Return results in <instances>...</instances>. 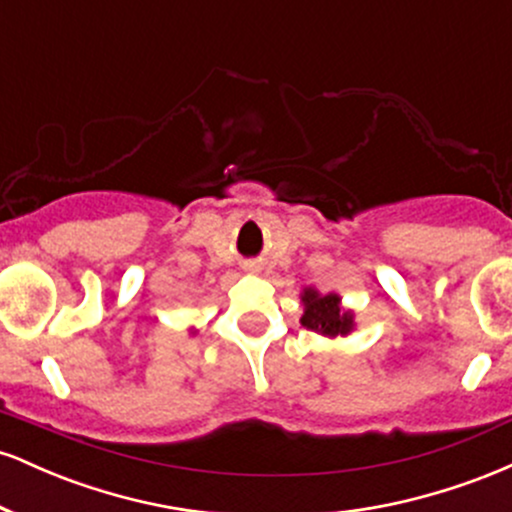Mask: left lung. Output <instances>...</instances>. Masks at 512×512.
Returning a JSON list of instances; mask_svg holds the SVG:
<instances>
[{
    "instance_id": "obj_1",
    "label": "left lung",
    "mask_w": 512,
    "mask_h": 512,
    "mask_svg": "<svg viewBox=\"0 0 512 512\" xmlns=\"http://www.w3.org/2000/svg\"><path fill=\"white\" fill-rule=\"evenodd\" d=\"M303 325L308 330L322 332L327 337H337V334H346L351 330V315L342 313L339 308V298L334 293H327V296H320L315 291L303 293Z\"/></svg>"
}]
</instances>
